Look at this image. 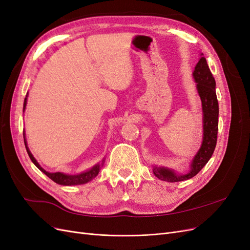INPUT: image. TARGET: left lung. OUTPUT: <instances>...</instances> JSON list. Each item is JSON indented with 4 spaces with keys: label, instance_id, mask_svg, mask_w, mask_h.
Segmentation results:
<instances>
[{
    "label": "left lung",
    "instance_id": "obj_1",
    "mask_svg": "<svg viewBox=\"0 0 250 250\" xmlns=\"http://www.w3.org/2000/svg\"><path fill=\"white\" fill-rule=\"evenodd\" d=\"M193 77L197 83L196 87L202 103L203 140L200 149L191 163V169L187 174H177L174 170L153 166L154 175L158 179L168 183H177V181L190 179L198 174L213 155L217 144L219 105L216 95V81L203 54H201L198 63L195 66Z\"/></svg>",
    "mask_w": 250,
    "mask_h": 250
}]
</instances>
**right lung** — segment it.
Returning <instances> with one entry per match:
<instances>
[{"label": "right lung", "mask_w": 250, "mask_h": 250, "mask_svg": "<svg viewBox=\"0 0 250 250\" xmlns=\"http://www.w3.org/2000/svg\"><path fill=\"white\" fill-rule=\"evenodd\" d=\"M27 97H28V94L26 95V98H25V101H24V109L26 108V104H27ZM24 142H25V146H26V150L28 152V155L30 157V160L32 161V163L36 166L37 168H39L42 173L46 174V175L51 178L54 183L58 184V185H62V186H77V185H83V184H86L88 183V181L92 180L93 178H95L98 173H99L101 167L104 164V160L102 161L101 164H97L96 166H94V167L92 169H89L85 172L83 173H80V174H77V175H67V174H64V173H62V172H55V173H50V172H47L44 169H42L40 164L37 163V161L34 158V156L32 155V153L30 152L29 148L27 147V142H26V139H25V133H24Z\"/></svg>", "instance_id": "add662e5"}]
</instances>
